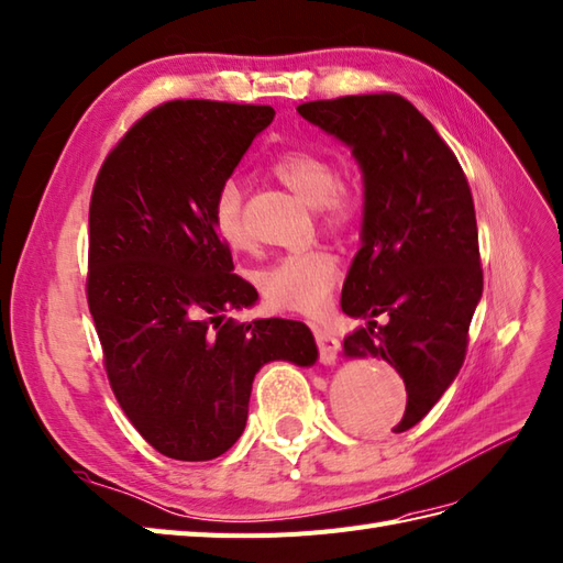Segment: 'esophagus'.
Returning a JSON list of instances; mask_svg holds the SVG:
<instances>
[{
	"instance_id": "esophagus-1",
	"label": "esophagus",
	"mask_w": 563,
	"mask_h": 563,
	"mask_svg": "<svg viewBox=\"0 0 563 563\" xmlns=\"http://www.w3.org/2000/svg\"><path fill=\"white\" fill-rule=\"evenodd\" d=\"M313 338H317V347H319V360L323 364H333L338 347H341V341L323 325H313Z\"/></svg>"
}]
</instances>
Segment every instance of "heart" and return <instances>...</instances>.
I'll return each instance as SVG.
<instances>
[{"label":"heart","mask_w":563,"mask_h":563,"mask_svg":"<svg viewBox=\"0 0 563 563\" xmlns=\"http://www.w3.org/2000/svg\"><path fill=\"white\" fill-rule=\"evenodd\" d=\"M271 175L299 199L317 208L321 225L347 232L364 213V189L357 179L338 177V163L313 151H285L271 163ZM211 220L230 252H252L254 240L244 220V194L238 181H225L213 196ZM341 278V264L325 246H311L273 261L258 273V290L268 307L317 313L325 309Z\"/></svg>","instance_id":"b5f03b06"}]
</instances>
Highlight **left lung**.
Segmentation results:
<instances>
[{"label":"left lung","instance_id":"8db88e82","mask_svg":"<svg viewBox=\"0 0 563 563\" xmlns=\"http://www.w3.org/2000/svg\"><path fill=\"white\" fill-rule=\"evenodd\" d=\"M297 112L345 141L364 173L362 250L341 307L367 325L347 357L394 364L408 390L396 434L415 427L459 376L482 297L475 203L437 129L398 93L302 102Z\"/></svg>","mask_w":563,"mask_h":563}]
</instances>
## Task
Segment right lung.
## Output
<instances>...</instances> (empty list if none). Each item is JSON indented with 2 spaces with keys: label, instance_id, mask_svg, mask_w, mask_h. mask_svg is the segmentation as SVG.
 Wrapping results in <instances>:
<instances>
[{
  "label": "right lung",
  "instance_id": "1",
  "mask_svg": "<svg viewBox=\"0 0 563 563\" xmlns=\"http://www.w3.org/2000/svg\"><path fill=\"white\" fill-rule=\"evenodd\" d=\"M273 114L163 102L114 143L90 194L86 297L102 367L129 422L167 459H218L242 437L266 362H317L302 321L222 319L258 295L232 273L213 196Z\"/></svg>",
  "mask_w": 563,
  "mask_h": 563
}]
</instances>
